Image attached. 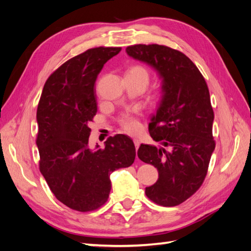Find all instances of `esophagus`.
I'll list each match as a JSON object with an SVG mask.
<instances>
[{
	"label": "esophagus",
	"instance_id": "34e87169",
	"mask_svg": "<svg viewBox=\"0 0 251 251\" xmlns=\"http://www.w3.org/2000/svg\"><path fill=\"white\" fill-rule=\"evenodd\" d=\"M133 140H134V144H135L136 151H137V150H138V148H139V146H140V140H138L137 138H134Z\"/></svg>",
	"mask_w": 251,
	"mask_h": 251
}]
</instances>
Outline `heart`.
I'll return each mask as SVG.
<instances>
[{"label": "heart", "mask_w": 251, "mask_h": 251, "mask_svg": "<svg viewBox=\"0 0 251 251\" xmlns=\"http://www.w3.org/2000/svg\"><path fill=\"white\" fill-rule=\"evenodd\" d=\"M128 71H135V72H142L144 74L148 75L147 70L144 68L140 67V66H135L133 68H131ZM120 124L123 126V127L126 132L130 133H136L139 131L140 128V123L137 117L133 116L132 114H125V115L120 118Z\"/></svg>", "instance_id": "obj_1"}]
</instances>
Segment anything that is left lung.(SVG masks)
I'll return each instance as SVG.
<instances>
[{
  "label": "left lung",
  "instance_id": "obj_1",
  "mask_svg": "<svg viewBox=\"0 0 251 251\" xmlns=\"http://www.w3.org/2000/svg\"><path fill=\"white\" fill-rule=\"evenodd\" d=\"M127 55L157 71L161 100L149 125L157 148L141 144V161L157 168L159 178L146 195L162 206H176L202 185L216 143L214 111L208 87L196 65L183 53L162 45H134Z\"/></svg>",
  "mask_w": 251,
  "mask_h": 251
}]
</instances>
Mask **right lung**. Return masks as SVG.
Instances as JSON below:
<instances>
[{"label":"right lung","mask_w":251,"mask_h":251,"mask_svg":"<svg viewBox=\"0 0 251 251\" xmlns=\"http://www.w3.org/2000/svg\"><path fill=\"white\" fill-rule=\"evenodd\" d=\"M120 47H97L67 60L45 82L37 105L40 171L55 198L77 211L107 202L110 175L133 164V140L118 134L104 149L89 148V124L97 112L94 85L103 65Z\"/></svg>","instance_id":"1"}]
</instances>
